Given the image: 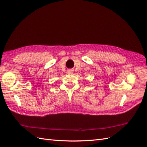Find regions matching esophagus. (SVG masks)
<instances>
[{"label": "esophagus", "instance_id": "34e87169", "mask_svg": "<svg viewBox=\"0 0 147 147\" xmlns=\"http://www.w3.org/2000/svg\"><path fill=\"white\" fill-rule=\"evenodd\" d=\"M68 72H69V73H72V72H73V70H72V69H69V70H68Z\"/></svg>", "mask_w": 147, "mask_h": 147}]
</instances>
